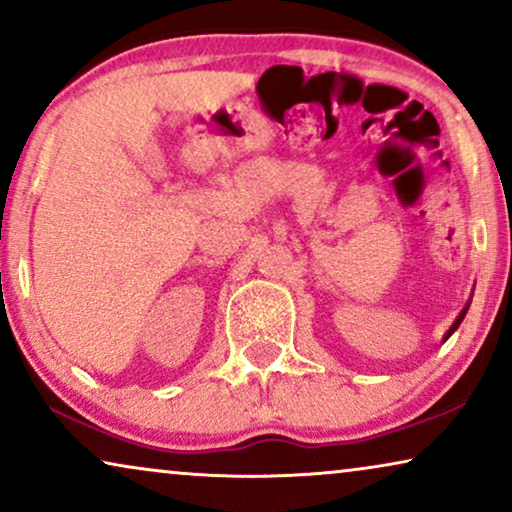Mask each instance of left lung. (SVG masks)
Returning a JSON list of instances; mask_svg holds the SVG:
<instances>
[{
	"instance_id": "1",
	"label": "left lung",
	"mask_w": 512,
	"mask_h": 512,
	"mask_svg": "<svg viewBox=\"0 0 512 512\" xmlns=\"http://www.w3.org/2000/svg\"><path fill=\"white\" fill-rule=\"evenodd\" d=\"M466 310H468V307H466ZM466 310H464V312H461V314H459V319H457V321H454V326H452V328H450V333H452V331H454V328H457V326H459V324H461V319H464V314H466Z\"/></svg>"
}]
</instances>
